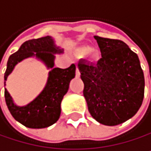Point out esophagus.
Instances as JSON below:
<instances>
[{
    "instance_id": "34e87169",
    "label": "esophagus",
    "mask_w": 151,
    "mask_h": 151,
    "mask_svg": "<svg viewBox=\"0 0 151 151\" xmlns=\"http://www.w3.org/2000/svg\"><path fill=\"white\" fill-rule=\"evenodd\" d=\"M76 77H79L80 76V72H79V69H78L77 66H76Z\"/></svg>"
}]
</instances>
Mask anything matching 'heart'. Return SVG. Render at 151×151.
<instances>
[{
    "label": "heart",
    "instance_id": "1",
    "mask_svg": "<svg viewBox=\"0 0 151 151\" xmlns=\"http://www.w3.org/2000/svg\"><path fill=\"white\" fill-rule=\"evenodd\" d=\"M77 53L80 56H86L89 54V59L93 63H97L101 59V53L98 50H92L90 47L85 46L81 47L77 49Z\"/></svg>",
    "mask_w": 151,
    "mask_h": 151
}]
</instances>
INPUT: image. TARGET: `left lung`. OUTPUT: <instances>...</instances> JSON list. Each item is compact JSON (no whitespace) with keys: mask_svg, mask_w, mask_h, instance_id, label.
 <instances>
[{"mask_svg":"<svg viewBox=\"0 0 151 151\" xmlns=\"http://www.w3.org/2000/svg\"><path fill=\"white\" fill-rule=\"evenodd\" d=\"M94 39L102 58L96 65L79 61L83 93L93 119L104 125H118L133 117L141 106L144 75L137 54L123 41Z\"/></svg>","mask_w":151,"mask_h":151,"instance_id":"8db88e82","label":"left lung"}]
</instances>
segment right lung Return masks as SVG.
<instances>
[{"label":"right lung","instance_id":"right-lung-1","mask_svg":"<svg viewBox=\"0 0 151 151\" xmlns=\"http://www.w3.org/2000/svg\"><path fill=\"white\" fill-rule=\"evenodd\" d=\"M63 50L56 47L54 40L47 36L24 42L19 49L11 55L4 74V80L12 72L14 66L27 58L36 57L45 63L49 71L47 85L35 99L25 106H17L7 89H4L5 102L13 118L31 129H42L57 122L61 114V102L69 88V83L76 76V65L72 64L67 68L54 67L57 53ZM5 84V83H4Z\"/></svg>","mask_w":151,"mask_h":151}]
</instances>
